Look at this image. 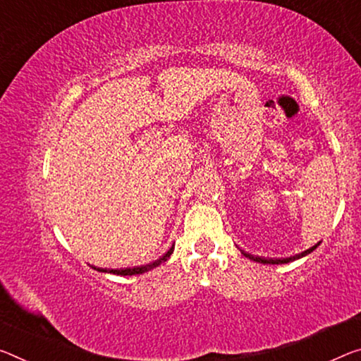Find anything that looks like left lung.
<instances>
[{
    "label": "left lung",
    "instance_id": "1",
    "mask_svg": "<svg viewBox=\"0 0 361 361\" xmlns=\"http://www.w3.org/2000/svg\"><path fill=\"white\" fill-rule=\"evenodd\" d=\"M321 242H318L316 243V245H313L312 248H308V250H305V252H302V253H298V255H293V257H289V258H279V259H274V258H262V257H253V255H250V253H245V252H242L243 253V257H247V258H250V259H253V262H257V263H263V264H284V263H290V262H295V259H298V258H303V257H307V255H310L312 253L316 247L319 245Z\"/></svg>",
    "mask_w": 361,
    "mask_h": 361
}]
</instances>
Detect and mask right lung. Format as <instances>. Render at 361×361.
Returning a JSON list of instances; mask_svg holds the SVG:
<instances>
[{
  "instance_id": "right-lung-1",
  "label": "right lung",
  "mask_w": 361,
  "mask_h": 361,
  "mask_svg": "<svg viewBox=\"0 0 361 361\" xmlns=\"http://www.w3.org/2000/svg\"><path fill=\"white\" fill-rule=\"evenodd\" d=\"M174 252V245L169 248L168 252H166L161 258L157 259V262L149 263V264H143V266H135V268H126V269H102V268H95L99 273H109V274H118V276H134V274H143L147 273V271H152L153 268H157L161 263H164L166 259H168L171 255Z\"/></svg>"
}]
</instances>
